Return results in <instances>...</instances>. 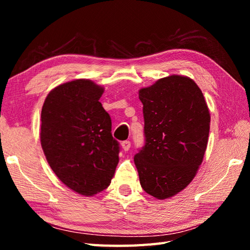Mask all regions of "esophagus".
<instances>
[{
  "instance_id": "esophagus-1",
  "label": "esophagus",
  "mask_w": 250,
  "mask_h": 250,
  "mask_svg": "<svg viewBox=\"0 0 250 250\" xmlns=\"http://www.w3.org/2000/svg\"><path fill=\"white\" fill-rule=\"evenodd\" d=\"M121 146L124 148L125 151H128L131 147V142L130 141H124L121 143Z\"/></svg>"
}]
</instances>
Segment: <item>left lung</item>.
I'll return each mask as SVG.
<instances>
[{"label":"left lung","instance_id":"obj_1","mask_svg":"<svg viewBox=\"0 0 250 250\" xmlns=\"http://www.w3.org/2000/svg\"><path fill=\"white\" fill-rule=\"evenodd\" d=\"M145 145L134 156L142 188L156 199L177 194L203 161L210 116L192 79L171 75L139 91Z\"/></svg>","mask_w":250,"mask_h":250}]
</instances>
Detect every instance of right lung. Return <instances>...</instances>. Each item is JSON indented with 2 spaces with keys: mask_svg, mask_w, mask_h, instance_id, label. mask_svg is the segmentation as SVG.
<instances>
[{
  "mask_svg": "<svg viewBox=\"0 0 250 250\" xmlns=\"http://www.w3.org/2000/svg\"><path fill=\"white\" fill-rule=\"evenodd\" d=\"M104 88L76 79L52 89L41 115V145L52 171L82 195L106 189L119 162V143L100 102Z\"/></svg>",
  "mask_w": 250,
  "mask_h": 250,
  "instance_id": "1",
  "label": "right lung"
}]
</instances>
